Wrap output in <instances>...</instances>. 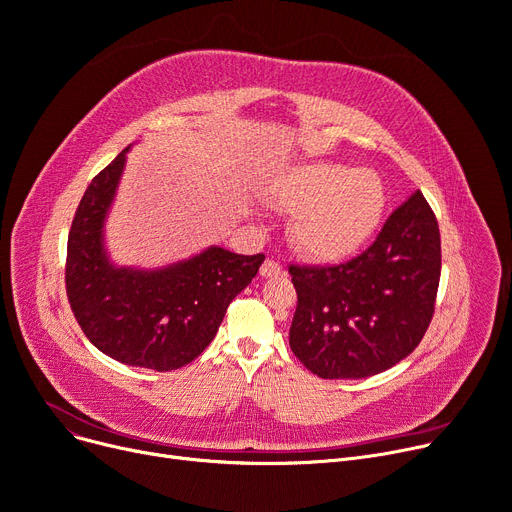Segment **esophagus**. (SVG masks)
I'll return each instance as SVG.
<instances>
[{"label": "esophagus", "instance_id": "esophagus-1", "mask_svg": "<svg viewBox=\"0 0 512 512\" xmlns=\"http://www.w3.org/2000/svg\"><path fill=\"white\" fill-rule=\"evenodd\" d=\"M260 275L264 279H273V277H279L283 275V266L275 260H264V264L260 266Z\"/></svg>", "mask_w": 512, "mask_h": 512}]
</instances>
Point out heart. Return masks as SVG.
<instances>
[{"label":"heart","instance_id":"heart-1","mask_svg":"<svg viewBox=\"0 0 512 512\" xmlns=\"http://www.w3.org/2000/svg\"><path fill=\"white\" fill-rule=\"evenodd\" d=\"M275 198L293 217L291 235L306 256L335 262L355 254L376 233L386 190L378 173L312 161L289 169Z\"/></svg>","mask_w":512,"mask_h":512}]
</instances>
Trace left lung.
I'll return each mask as SVG.
<instances>
[{
    "label": "left lung",
    "mask_w": 512,
    "mask_h": 512,
    "mask_svg": "<svg viewBox=\"0 0 512 512\" xmlns=\"http://www.w3.org/2000/svg\"><path fill=\"white\" fill-rule=\"evenodd\" d=\"M297 310L295 357L330 380H357L397 366L426 335L440 281V231L413 192L362 254L337 266H289Z\"/></svg>",
    "instance_id": "left-lung-1"
}]
</instances>
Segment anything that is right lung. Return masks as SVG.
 <instances>
[{
	"label": "right lung",
	"mask_w": 512,
	"mask_h": 512,
	"mask_svg": "<svg viewBox=\"0 0 512 512\" xmlns=\"http://www.w3.org/2000/svg\"><path fill=\"white\" fill-rule=\"evenodd\" d=\"M124 148L88 184L68 235L66 289L88 341L126 366L177 370L215 339L227 306L256 277L262 254L221 246L157 268L111 260L105 223L126 169Z\"/></svg>",
	"instance_id": "add662e5"
}]
</instances>
